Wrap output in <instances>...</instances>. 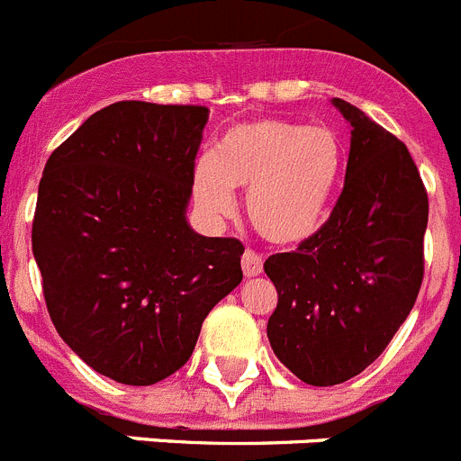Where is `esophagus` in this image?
I'll use <instances>...</instances> for the list:
<instances>
[{"instance_id":"1","label":"esophagus","mask_w":461,"mask_h":461,"mask_svg":"<svg viewBox=\"0 0 461 461\" xmlns=\"http://www.w3.org/2000/svg\"><path fill=\"white\" fill-rule=\"evenodd\" d=\"M240 267H243L246 277H257L261 268H264V261H261V257L255 250H246L243 252V259H240Z\"/></svg>"}]
</instances>
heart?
<instances>
[{
	"label": "heart",
	"mask_w": 461,
	"mask_h": 461,
	"mask_svg": "<svg viewBox=\"0 0 461 461\" xmlns=\"http://www.w3.org/2000/svg\"><path fill=\"white\" fill-rule=\"evenodd\" d=\"M347 169V147L330 126L252 119L227 128L193 169V197L211 218L234 209L231 188H248L246 213L264 239L292 246L321 230Z\"/></svg>",
	"instance_id": "heart-1"
}]
</instances>
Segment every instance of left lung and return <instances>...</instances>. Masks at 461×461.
<instances>
[{
  "label": "left lung",
  "instance_id": "obj_1",
  "mask_svg": "<svg viewBox=\"0 0 461 461\" xmlns=\"http://www.w3.org/2000/svg\"><path fill=\"white\" fill-rule=\"evenodd\" d=\"M330 103L351 126L342 194L317 234L264 261L277 289L268 342L310 385L360 375L409 317L420 292L429 213L404 142L351 103Z\"/></svg>",
  "mask_w": 461,
  "mask_h": 461
}]
</instances>
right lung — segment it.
I'll use <instances>...</instances> for the list:
<instances>
[{
	"label": "right lung",
	"instance_id": "add662e5",
	"mask_svg": "<svg viewBox=\"0 0 461 461\" xmlns=\"http://www.w3.org/2000/svg\"><path fill=\"white\" fill-rule=\"evenodd\" d=\"M206 122L202 105L112 103L45 163L32 250L50 319L119 384L184 367L206 314L243 280L240 240L185 218Z\"/></svg>",
	"mask_w": 461,
	"mask_h": 461
}]
</instances>
